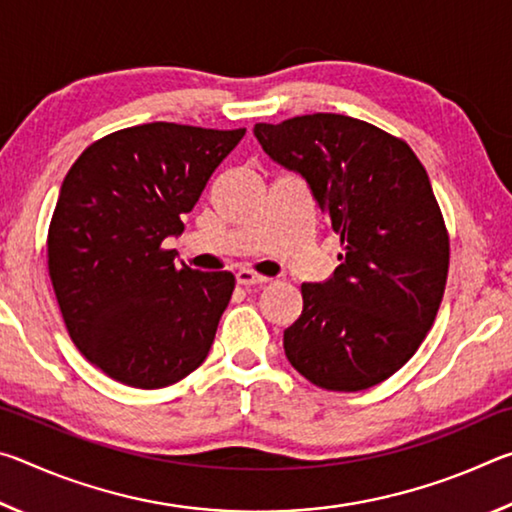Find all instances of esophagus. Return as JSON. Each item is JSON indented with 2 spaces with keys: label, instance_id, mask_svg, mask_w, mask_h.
Returning a JSON list of instances; mask_svg holds the SVG:
<instances>
[{
  "label": "esophagus",
  "instance_id": "esophagus-1",
  "mask_svg": "<svg viewBox=\"0 0 512 512\" xmlns=\"http://www.w3.org/2000/svg\"><path fill=\"white\" fill-rule=\"evenodd\" d=\"M235 277H237V282L241 284V287H255V284H266L268 282V277L248 271V268H241V271H237Z\"/></svg>",
  "mask_w": 512,
  "mask_h": 512
}]
</instances>
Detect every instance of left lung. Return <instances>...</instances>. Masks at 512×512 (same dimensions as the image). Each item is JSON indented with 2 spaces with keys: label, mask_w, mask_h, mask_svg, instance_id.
I'll list each match as a JSON object with an SVG mask.
<instances>
[{
  "label": "left lung",
  "mask_w": 512,
  "mask_h": 512,
  "mask_svg": "<svg viewBox=\"0 0 512 512\" xmlns=\"http://www.w3.org/2000/svg\"><path fill=\"white\" fill-rule=\"evenodd\" d=\"M255 137L305 178L343 246L332 277L302 284L284 354L325 391H366L413 357L445 293L449 239L427 171L406 142L332 112L255 124Z\"/></svg>",
  "instance_id": "8db88e82"
}]
</instances>
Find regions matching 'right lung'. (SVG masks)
Here are the masks:
<instances>
[{
	"label": "right lung",
	"instance_id": "add662e5",
	"mask_svg": "<svg viewBox=\"0 0 512 512\" xmlns=\"http://www.w3.org/2000/svg\"><path fill=\"white\" fill-rule=\"evenodd\" d=\"M246 135L153 121L94 142L72 164L49 225L60 314L92 366L133 388L176 384L205 361L235 275L173 264L207 180Z\"/></svg>",
	"mask_w": 512,
	"mask_h": 512
}]
</instances>
